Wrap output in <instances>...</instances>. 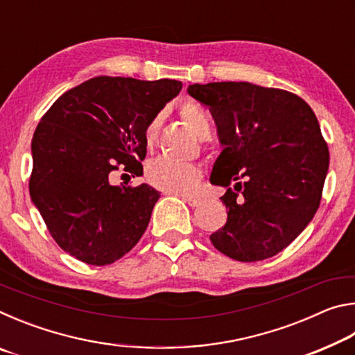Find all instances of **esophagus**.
<instances>
[{"mask_svg":"<svg viewBox=\"0 0 355 355\" xmlns=\"http://www.w3.org/2000/svg\"><path fill=\"white\" fill-rule=\"evenodd\" d=\"M183 200L188 203L189 207H192V208H196V207H199L200 203H202V200L200 199H196V197H183Z\"/></svg>","mask_w":355,"mask_h":355,"instance_id":"obj_1","label":"esophagus"}]
</instances>
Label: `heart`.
<instances>
[{"instance_id": "obj_1", "label": "heart", "mask_w": 355, "mask_h": 355, "mask_svg": "<svg viewBox=\"0 0 355 355\" xmlns=\"http://www.w3.org/2000/svg\"><path fill=\"white\" fill-rule=\"evenodd\" d=\"M180 114H182V117L196 130V133L200 137H208L209 133H211V120H209L208 112L199 103H196V101H186L182 106V110H180ZM158 125L159 117L153 119L148 123L146 130V137L148 142L155 139L156 133H158ZM200 175L202 172L199 166L164 158V156L153 159L147 166L146 171L147 182L155 186L156 189L178 196L194 194L197 184H199Z\"/></svg>"}]
</instances>
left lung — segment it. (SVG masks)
I'll list each match as a JSON object with an SVG mask.
<instances>
[{"label":"left lung","instance_id":"1","mask_svg":"<svg viewBox=\"0 0 355 355\" xmlns=\"http://www.w3.org/2000/svg\"><path fill=\"white\" fill-rule=\"evenodd\" d=\"M188 94L209 107L224 147L209 182L227 188V222L209 239L238 261L274 257L321 202L329 148L315 112L296 94L245 81L191 84Z\"/></svg>","mask_w":355,"mask_h":355}]
</instances>
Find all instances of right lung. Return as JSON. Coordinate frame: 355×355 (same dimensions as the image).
<instances>
[{
  "label": "right lung",
  "mask_w": 355,
  "mask_h": 355,
  "mask_svg": "<svg viewBox=\"0 0 355 355\" xmlns=\"http://www.w3.org/2000/svg\"><path fill=\"white\" fill-rule=\"evenodd\" d=\"M182 81L95 76L59 97L34 131L29 194L59 248L94 266L135 248L159 192L114 186L119 167L141 175L146 130Z\"/></svg>",
  "instance_id": "add662e5"
}]
</instances>
